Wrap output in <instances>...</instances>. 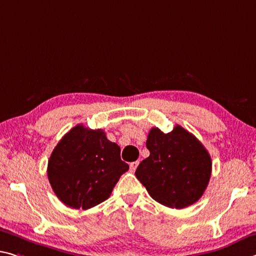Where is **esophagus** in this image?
Returning <instances> with one entry per match:
<instances>
[{
  "instance_id": "34e87169",
  "label": "esophagus",
  "mask_w": 256,
  "mask_h": 256,
  "mask_svg": "<svg viewBox=\"0 0 256 256\" xmlns=\"http://www.w3.org/2000/svg\"><path fill=\"white\" fill-rule=\"evenodd\" d=\"M138 165H139V160L132 162V163L130 164V170H131V172H134L136 171V168H138Z\"/></svg>"
}]
</instances>
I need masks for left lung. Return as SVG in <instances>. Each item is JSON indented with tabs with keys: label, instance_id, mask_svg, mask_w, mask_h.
<instances>
[{
	"label": "left lung",
	"instance_id": "left-lung-1",
	"mask_svg": "<svg viewBox=\"0 0 256 256\" xmlns=\"http://www.w3.org/2000/svg\"><path fill=\"white\" fill-rule=\"evenodd\" d=\"M146 146L149 157L136 176L152 200L171 208H184L204 194L212 173V160L200 140L180 125L172 132L150 130Z\"/></svg>",
	"mask_w": 256,
	"mask_h": 256
}]
</instances>
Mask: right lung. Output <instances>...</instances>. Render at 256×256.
<instances>
[{
	"instance_id": "1",
	"label": "right lung",
	"mask_w": 256,
	"mask_h": 256,
	"mask_svg": "<svg viewBox=\"0 0 256 256\" xmlns=\"http://www.w3.org/2000/svg\"><path fill=\"white\" fill-rule=\"evenodd\" d=\"M128 165L118 144L102 130L78 124L62 136L48 163V178L56 197L72 208L88 210L110 196Z\"/></svg>"
}]
</instances>
